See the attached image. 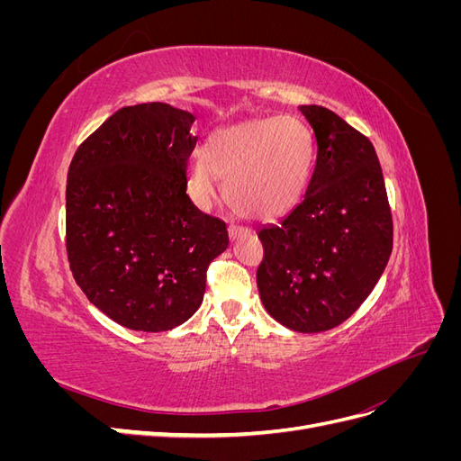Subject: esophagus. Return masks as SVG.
<instances>
[{"instance_id":"1","label":"esophagus","mask_w":461,"mask_h":461,"mask_svg":"<svg viewBox=\"0 0 461 461\" xmlns=\"http://www.w3.org/2000/svg\"><path fill=\"white\" fill-rule=\"evenodd\" d=\"M248 232H249V230H248V229H242V227H236V225H230V227H229L230 240H236V239H239V236L248 234Z\"/></svg>"}]
</instances>
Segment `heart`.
I'll return each instance as SVG.
<instances>
[{
  "label": "heart",
  "instance_id": "b5f03b06",
  "mask_svg": "<svg viewBox=\"0 0 461 461\" xmlns=\"http://www.w3.org/2000/svg\"><path fill=\"white\" fill-rule=\"evenodd\" d=\"M312 163L313 138L300 119H252L207 138L203 159L190 165L186 186L192 200L205 207L221 178L229 203L240 215L275 219L300 200Z\"/></svg>",
  "mask_w": 461,
  "mask_h": 461
}]
</instances>
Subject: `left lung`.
I'll return each instance as SVG.
<instances>
[{
	"label": "left lung",
	"mask_w": 461,
	"mask_h": 461,
	"mask_svg": "<svg viewBox=\"0 0 461 461\" xmlns=\"http://www.w3.org/2000/svg\"><path fill=\"white\" fill-rule=\"evenodd\" d=\"M317 140L303 200L258 236V290L265 310L296 332L339 327L366 298L393 252L379 158L369 138L330 109L302 105Z\"/></svg>",
	"instance_id": "obj_1"
}]
</instances>
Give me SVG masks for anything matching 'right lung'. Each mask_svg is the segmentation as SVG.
Listing matches in <instances>:
<instances>
[{"label": "right lung", "mask_w": 461, "mask_h": 461, "mask_svg": "<svg viewBox=\"0 0 461 461\" xmlns=\"http://www.w3.org/2000/svg\"><path fill=\"white\" fill-rule=\"evenodd\" d=\"M169 104L122 107L92 132L67 175V258L86 298L144 332L183 325L203 300L209 263L229 246L225 221L186 194L198 136Z\"/></svg>", "instance_id": "right-lung-1"}]
</instances>
